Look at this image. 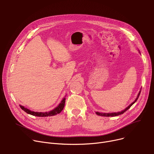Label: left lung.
<instances>
[{
    "mask_svg": "<svg viewBox=\"0 0 154 154\" xmlns=\"http://www.w3.org/2000/svg\"><path fill=\"white\" fill-rule=\"evenodd\" d=\"M140 93H141V91L139 92L138 95H137V97H136V99L135 100V101H134V102H133L130 106H128L125 109H124L123 110H122V111H121V112H113V113H101V112H96V114L97 116H104V117H115V116H117L123 114L124 112H125L127 111L128 109H129L131 107V106L137 100V99H138V97H139V94H140Z\"/></svg>",
    "mask_w": 154,
    "mask_h": 154,
    "instance_id": "1",
    "label": "left lung"
}]
</instances>
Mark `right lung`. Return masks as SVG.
<instances>
[{
    "label": "right lung",
    "mask_w": 154,
    "mask_h": 154,
    "mask_svg": "<svg viewBox=\"0 0 154 154\" xmlns=\"http://www.w3.org/2000/svg\"><path fill=\"white\" fill-rule=\"evenodd\" d=\"M65 102H66V98L64 97L60 104L56 107L54 109L49 111V112H34L31 111V110L27 109L24 107L23 106H20V107L21 108L22 110H23L24 112H26V113L31 114L34 116H37V117H48V116H55L58 114H60L61 112L63 110L64 105H65Z\"/></svg>",
    "instance_id": "add662e5"
}]
</instances>
